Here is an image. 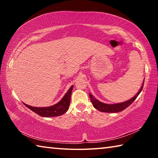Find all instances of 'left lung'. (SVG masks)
<instances>
[{
	"label": "left lung",
	"mask_w": 158,
	"mask_h": 158,
	"mask_svg": "<svg viewBox=\"0 0 158 158\" xmlns=\"http://www.w3.org/2000/svg\"><path fill=\"white\" fill-rule=\"evenodd\" d=\"M143 86V84L142 85V86L141 87L139 91L136 94V95H135V97L131 98L129 100L124 102L114 104V105H107V104L102 103L101 102L98 101V100H96L95 98L93 97V95L91 94H90V99L93 106L100 111L106 112V113H116V112L122 111L123 110H124V109L128 107V106H129L131 104H132L133 102L136 100V98H137V96L139 95V93H141V90H142Z\"/></svg>",
	"instance_id": "8db88e82"
}]
</instances>
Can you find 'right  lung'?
Here are the masks:
<instances>
[{
    "instance_id": "1",
    "label": "right lung",
    "mask_w": 158,
    "mask_h": 158,
    "mask_svg": "<svg viewBox=\"0 0 158 158\" xmlns=\"http://www.w3.org/2000/svg\"><path fill=\"white\" fill-rule=\"evenodd\" d=\"M73 89V85L69 88L68 91L64 95L59 102L52 106H48V107H35V106H29L26 104H24L28 109L33 111L35 113L38 114L39 116L43 117H54L60 116L68 110L69 103H70V98L72 90Z\"/></svg>"
}]
</instances>
